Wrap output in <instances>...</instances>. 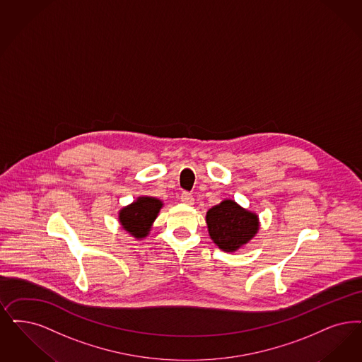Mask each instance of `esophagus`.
<instances>
[{
  "instance_id": "esophagus-1",
  "label": "esophagus",
  "mask_w": 362,
  "mask_h": 362,
  "mask_svg": "<svg viewBox=\"0 0 362 362\" xmlns=\"http://www.w3.org/2000/svg\"><path fill=\"white\" fill-rule=\"evenodd\" d=\"M180 199H182V202L186 203V204H192L194 203V197L188 191H183L180 194Z\"/></svg>"
}]
</instances>
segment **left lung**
I'll return each mask as SVG.
<instances>
[{
  "instance_id": "left-lung-1",
  "label": "left lung",
  "mask_w": 362,
  "mask_h": 362,
  "mask_svg": "<svg viewBox=\"0 0 362 362\" xmlns=\"http://www.w3.org/2000/svg\"><path fill=\"white\" fill-rule=\"evenodd\" d=\"M206 222L211 240L225 252L237 250L259 230L257 216L233 201H223L211 207Z\"/></svg>"
}]
</instances>
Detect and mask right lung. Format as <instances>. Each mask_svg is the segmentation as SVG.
Returning <instances> with one entry per match:
<instances>
[{"label":"right lung","instance_id":"add662e5","mask_svg":"<svg viewBox=\"0 0 362 362\" xmlns=\"http://www.w3.org/2000/svg\"><path fill=\"white\" fill-rule=\"evenodd\" d=\"M161 202L156 198H139L136 202L121 210L119 222L132 235L143 238L149 232L151 223L158 217Z\"/></svg>","mask_w":362,"mask_h":362}]
</instances>
